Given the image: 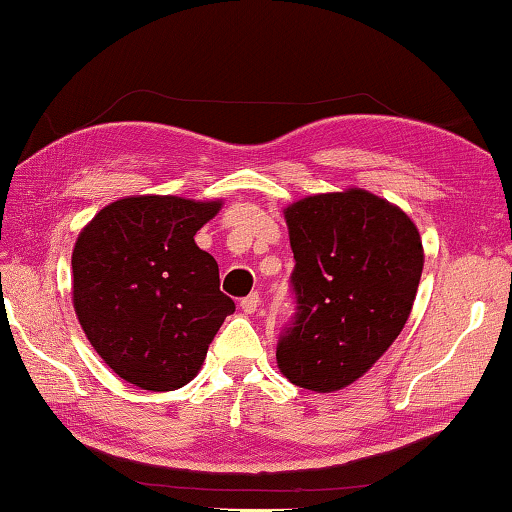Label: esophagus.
Segmentation results:
<instances>
[{"mask_svg":"<svg viewBox=\"0 0 512 512\" xmlns=\"http://www.w3.org/2000/svg\"><path fill=\"white\" fill-rule=\"evenodd\" d=\"M239 307L246 314H253L257 307H259V294L255 291V294H250V296H246V298H241V303H239Z\"/></svg>","mask_w":512,"mask_h":512,"instance_id":"obj_1","label":"esophagus"}]
</instances>
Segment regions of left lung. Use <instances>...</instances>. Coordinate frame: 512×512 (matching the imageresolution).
<instances>
[{
  "instance_id": "obj_1",
  "label": "left lung",
  "mask_w": 512,
  "mask_h": 512,
  "mask_svg": "<svg viewBox=\"0 0 512 512\" xmlns=\"http://www.w3.org/2000/svg\"><path fill=\"white\" fill-rule=\"evenodd\" d=\"M285 218L296 259V314L275 358L294 385L337 392L401 335L424 248L408 214L362 189L303 198Z\"/></svg>"
}]
</instances>
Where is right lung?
I'll return each instance as SVG.
<instances>
[{"label": "right lung", "mask_w": 512, "mask_h": 512, "mask_svg": "<svg viewBox=\"0 0 512 512\" xmlns=\"http://www.w3.org/2000/svg\"><path fill=\"white\" fill-rule=\"evenodd\" d=\"M221 202L134 196L100 209L72 250V303L97 355L150 392L189 383L234 300L196 232Z\"/></svg>", "instance_id": "right-lung-1"}]
</instances>
